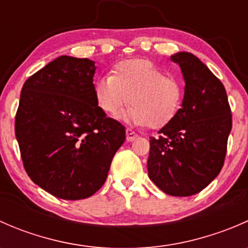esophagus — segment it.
Returning a JSON list of instances; mask_svg holds the SVG:
<instances>
[{
	"instance_id": "34e87169",
	"label": "esophagus",
	"mask_w": 248,
	"mask_h": 248,
	"mask_svg": "<svg viewBox=\"0 0 248 248\" xmlns=\"http://www.w3.org/2000/svg\"><path fill=\"white\" fill-rule=\"evenodd\" d=\"M137 137H138V134H137L136 132H133L132 129H129V128L126 129V140L127 141H133V140L137 139Z\"/></svg>"
}]
</instances>
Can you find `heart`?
<instances>
[{
	"label": "heart",
	"instance_id": "heart-1",
	"mask_svg": "<svg viewBox=\"0 0 248 248\" xmlns=\"http://www.w3.org/2000/svg\"><path fill=\"white\" fill-rule=\"evenodd\" d=\"M97 104L106 114L116 115L132 106L121 117L136 126L161 128L176 116L184 98V86L176 78L166 76L151 61L132 59L114 67L111 76L94 82Z\"/></svg>",
	"mask_w": 248,
	"mask_h": 248
}]
</instances>
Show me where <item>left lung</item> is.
I'll return each mask as SVG.
<instances>
[{"label":"left lung","mask_w":248,"mask_h":248,"mask_svg":"<svg viewBox=\"0 0 248 248\" xmlns=\"http://www.w3.org/2000/svg\"><path fill=\"white\" fill-rule=\"evenodd\" d=\"M170 60L185 80L181 109L158 138H150L149 177L169 196L189 197L221 171L232 131V111L221 80L191 52Z\"/></svg>","instance_id":"left-lung-1"}]
</instances>
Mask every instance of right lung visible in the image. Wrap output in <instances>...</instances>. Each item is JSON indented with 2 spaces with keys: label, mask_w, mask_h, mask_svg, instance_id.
I'll return each instance as SVG.
<instances>
[{
  "label": "right lung",
  "mask_w": 248,
  "mask_h": 248,
  "mask_svg": "<svg viewBox=\"0 0 248 248\" xmlns=\"http://www.w3.org/2000/svg\"><path fill=\"white\" fill-rule=\"evenodd\" d=\"M97 67L62 55L22 86L16 137L30 179L66 201L85 199L106 182L124 127L107 117L94 97Z\"/></svg>",
  "instance_id": "1"
}]
</instances>
